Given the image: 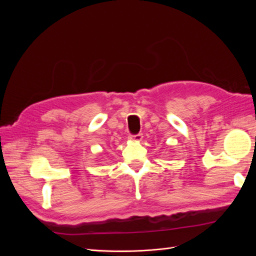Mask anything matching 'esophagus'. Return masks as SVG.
<instances>
[{
  "label": "esophagus",
  "instance_id": "1",
  "mask_svg": "<svg viewBox=\"0 0 256 256\" xmlns=\"http://www.w3.org/2000/svg\"><path fill=\"white\" fill-rule=\"evenodd\" d=\"M143 138V134H138L136 136H129V140L134 141V142H140Z\"/></svg>",
  "mask_w": 256,
  "mask_h": 256
}]
</instances>
